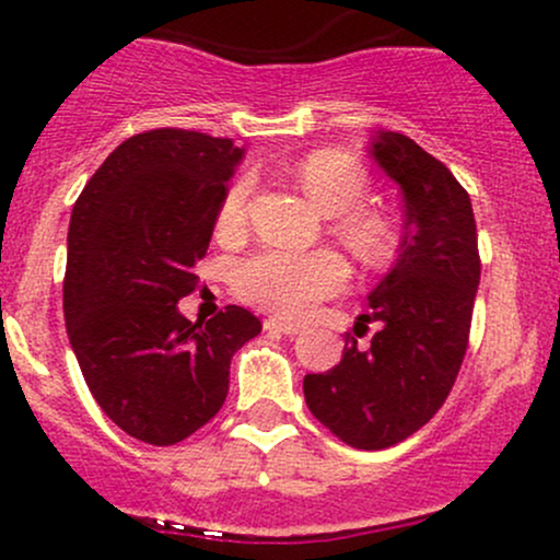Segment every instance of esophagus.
<instances>
[{"label": "esophagus", "mask_w": 560, "mask_h": 560, "mask_svg": "<svg viewBox=\"0 0 560 560\" xmlns=\"http://www.w3.org/2000/svg\"><path fill=\"white\" fill-rule=\"evenodd\" d=\"M266 331H279V334H289V337H294V334H300V324H292V320H281V318H266Z\"/></svg>", "instance_id": "34e87169"}]
</instances>
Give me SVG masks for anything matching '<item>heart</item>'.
I'll use <instances>...</instances> for the list:
<instances>
[{"label": "heart", "instance_id": "obj_1", "mask_svg": "<svg viewBox=\"0 0 560 560\" xmlns=\"http://www.w3.org/2000/svg\"><path fill=\"white\" fill-rule=\"evenodd\" d=\"M298 182L324 213L337 215L334 229L363 260H382L389 253L387 221L361 208L369 195V176L355 160L331 150L311 152L300 160ZM249 191L253 182L247 176L229 186L218 210V234L236 236L244 229ZM347 279L350 268L331 249L305 255L266 249L236 268V292L276 316L300 318L316 302L342 292Z\"/></svg>", "mask_w": 560, "mask_h": 560}]
</instances>
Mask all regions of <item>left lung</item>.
<instances>
[{
    "label": "left lung",
    "mask_w": 560,
    "mask_h": 560,
    "mask_svg": "<svg viewBox=\"0 0 560 560\" xmlns=\"http://www.w3.org/2000/svg\"><path fill=\"white\" fill-rule=\"evenodd\" d=\"M369 155L400 186L395 266L369 292L378 331L345 342L342 361L302 382L311 413L350 447L384 450L419 432L447 400L464 363L479 289L471 199L413 139L374 131Z\"/></svg>",
    "instance_id": "1"
}]
</instances>
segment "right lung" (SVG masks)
Masks as SVG:
<instances>
[{"instance_id":"1","label":"right lung","mask_w":560,"mask_h":560,"mask_svg":"<svg viewBox=\"0 0 560 560\" xmlns=\"http://www.w3.org/2000/svg\"><path fill=\"white\" fill-rule=\"evenodd\" d=\"M244 147L155 128L115 147L75 199L62 284L68 339L107 419L141 442L176 445L229 395L231 358L260 320L229 305L182 316Z\"/></svg>"}]
</instances>
